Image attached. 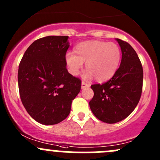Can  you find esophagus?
Returning a JSON list of instances; mask_svg holds the SVG:
<instances>
[{"label":"esophagus","mask_w":160,"mask_h":160,"mask_svg":"<svg viewBox=\"0 0 160 160\" xmlns=\"http://www.w3.org/2000/svg\"><path fill=\"white\" fill-rule=\"evenodd\" d=\"M88 87H90V85H89V84L85 83V82H82V89L86 88H88Z\"/></svg>","instance_id":"esophagus-1"}]
</instances>
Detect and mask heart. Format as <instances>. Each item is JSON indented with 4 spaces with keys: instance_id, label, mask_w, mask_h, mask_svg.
Segmentation results:
<instances>
[{
    "instance_id": "heart-1",
    "label": "heart",
    "mask_w": 160,
    "mask_h": 160,
    "mask_svg": "<svg viewBox=\"0 0 160 160\" xmlns=\"http://www.w3.org/2000/svg\"><path fill=\"white\" fill-rule=\"evenodd\" d=\"M121 58V49L116 43L100 40L80 42L75 47V53L68 52L65 56L72 75H78L85 62L87 70L82 74V78L88 80L94 76L99 82L109 79L114 75Z\"/></svg>"
}]
</instances>
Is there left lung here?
<instances>
[{"instance_id":"1","label":"left lung","mask_w":160,"mask_h":160,"mask_svg":"<svg viewBox=\"0 0 160 160\" xmlns=\"http://www.w3.org/2000/svg\"><path fill=\"white\" fill-rule=\"evenodd\" d=\"M115 39L121 49V65L111 79L91 86L94 97L89 102L94 116L107 123L123 121L133 112L141 96L143 79L142 67L136 51L125 41Z\"/></svg>"}]
</instances>
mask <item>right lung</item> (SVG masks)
<instances>
[{"label": "right lung", "instance_id": "add662e5", "mask_svg": "<svg viewBox=\"0 0 160 160\" xmlns=\"http://www.w3.org/2000/svg\"><path fill=\"white\" fill-rule=\"evenodd\" d=\"M68 39L49 36L34 41L19 66L20 99L28 114L42 124H56L66 119L81 90V80L66 68Z\"/></svg>", "mask_w": 160, "mask_h": 160}]
</instances>
